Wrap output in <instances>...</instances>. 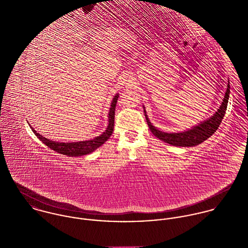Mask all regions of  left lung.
Wrapping results in <instances>:
<instances>
[{
  "mask_svg": "<svg viewBox=\"0 0 248 248\" xmlns=\"http://www.w3.org/2000/svg\"><path fill=\"white\" fill-rule=\"evenodd\" d=\"M229 93H230V86L227 85V89L225 92L224 98L221 102V105L217 108V111L208 118L207 120L200 123L199 125L193 127L192 129H189L188 131H184L181 133H164L159 130H157L155 126L152 125L150 122L148 115L146 114V110L144 108V113L147 120V124L149 126V129L153 133L155 137L159 139L162 141L169 143L173 146L177 147H193L201 144L202 142L209 139L213 134L217 130L219 127L221 120L225 114V110L227 108V103L229 99Z\"/></svg>",
  "mask_w": 248,
  "mask_h": 248,
  "instance_id": "1",
  "label": "left lung"
}]
</instances>
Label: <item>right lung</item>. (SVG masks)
Wrapping results in <instances>:
<instances>
[{
    "instance_id": "right-lung-1",
    "label": "right lung",
    "mask_w": 248,
    "mask_h": 248,
    "mask_svg": "<svg viewBox=\"0 0 248 248\" xmlns=\"http://www.w3.org/2000/svg\"><path fill=\"white\" fill-rule=\"evenodd\" d=\"M118 93L115 94L112 98L110 108L108 110V124L107 127L106 131L100 135L99 137L93 139L91 140L87 141L80 142H57L49 140L44 137H42L40 134H38L35 130L29 124L32 130V132L35 134L36 137L46 144L48 148L52 149L53 151L60 153L65 155L69 156H80V155H85L88 154L93 153L94 150H96L98 147L103 145L105 142L108 140V138L111 136L112 131H113V126H114V111H115V106L116 102L118 99Z\"/></svg>"
}]
</instances>
